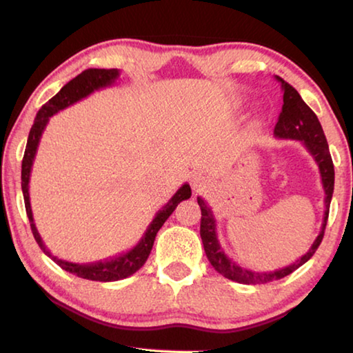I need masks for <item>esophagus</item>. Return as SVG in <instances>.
I'll list each match as a JSON object with an SVG mask.
<instances>
[{
    "label": "esophagus",
    "instance_id": "34e87169",
    "mask_svg": "<svg viewBox=\"0 0 353 353\" xmlns=\"http://www.w3.org/2000/svg\"><path fill=\"white\" fill-rule=\"evenodd\" d=\"M190 185H192L194 193H199V192H203L204 188L209 187V181L204 174H193L190 179Z\"/></svg>",
    "mask_w": 353,
    "mask_h": 353
}]
</instances>
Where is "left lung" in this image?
I'll list each match as a JSON object with an SVG mask.
<instances>
[{
  "instance_id": "8db88e82",
  "label": "left lung",
  "mask_w": 353,
  "mask_h": 353,
  "mask_svg": "<svg viewBox=\"0 0 353 353\" xmlns=\"http://www.w3.org/2000/svg\"><path fill=\"white\" fill-rule=\"evenodd\" d=\"M277 81L281 82V88L283 92V104L282 112L279 114L277 123L274 126V136L279 139H294L299 141L304 147H306L309 154L312 155L320 171V179H322V185L325 192V214L323 222L320 233L311 245L306 254L301 259H298L294 263L288 266L279 268L274 271H254L247 270V268H241L238 263L228 259L225 254L222 245L219 243L217 238V223H215L214 214L208 203L203 198L198 196V204L201 208V228H199V234H201L204 252H206L208 260L210 265L217 272H220L223 277L230 279V281L247 283V285H255V283H268L277 279H282L288 274H292L294 270L303 266L319 249L320 243L323 239L325 227H327L328 212H330V203L331 196H333L334 190V166L333 160H331L330 149L327 138H325L323 128L320 125L317 115L314 110L303 101L299 93L294 88L287 83L283 79L277 76Z\"/></svg>"
}]
</instances>
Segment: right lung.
<instances>
[{"label": "right lung", "instance_id": "obj_1", "mask_svg": "<svg viewBox=\"0 0 353 353\" xmlns=\"http://www.w3.org/2000/svg\"><path fill=\"white\" fill-rule=\"evenodd\" d=\"M120 76L119 70H98V68H88V70L82 71L81 74L76 76L72 81H70L66 85L61 87V90L55 94L54 98H50L44 106H42L38 114H36L34 123L31 126L28 141H26V149L22 160V192L25 199V209L26 215H28L30 227L33 231V236L36 243L39 244L41 250L54 260L61 270H65L71 274H76L77 277L88 279V281H97V282H114V281H122V279L134 274L136 271L143 268L144 263L147 261L150 255L152 245H154L155 236L159 233V230L163 227V223L166 222L168 217L174 212L176 206L183 199H188L192 196V190L188 183L179 188V190L172 194V198L163 206L157 215L152 220L149 227H147L143 238L139 239V243L136 244L133 249L123 254L115 255L112 259H106L103 261H94V263H71L66 260H60L59 256L52 255L50 250L47 249L46 244L42 243L41 234L38 233V228L34 225L33 212H31V204H30V176H31V168H33V161L38 152V145L41 141V136L44 133L47 123L52 115L60 112V110L66 109L71 104H74L81 99L87 98L88 94L99 90V88L109 87L117 81Z\"/></svg>", "mask_w": 353, "mask_h": 353}]
</instances>
